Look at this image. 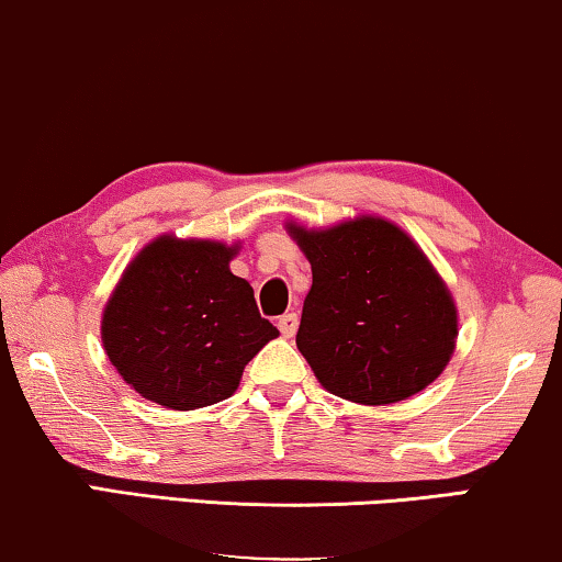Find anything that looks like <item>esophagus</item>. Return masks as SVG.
<instances>
[{"mask_svg":"<svg viewBox=\"0 0 562 562\" xmlns=\"http://www.w3.org/2000/svg\"><path fill=\"white\" fill-rule=\"evenodd\" d=\"M279 329L283 337H294L296 329H299V316L291 312V314H283L279 319Z\"/></svg>","mask_w":562,"mask_h":562,"instance_id":"obj_1","label":"esophagus"}]
</instances>
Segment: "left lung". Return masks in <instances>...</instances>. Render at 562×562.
Listing matches in <instances>:
<instances>
[{"mask_svg":"<svg viewBox=\"0 0 562 562\" xmlns=\"http://www.w3.org/2000/svg\"><path fill=\"white\" fill-rule=\"evenodd\" d=\"M312 263L296 347L331 395L387 405L420 393L457 347L451 291L401 227L362 215L327 231L289 223Z\"/></svg>","mask_w":562,"mask_h":562,"instance_id":"left-lung-1","label":"left lung"}]
</instances>
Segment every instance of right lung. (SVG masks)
<instances>
[{
  "label": "right lung",
  "mask_w": 562,
  "mask_h": 562,
  "mask_svg": "<svg viewBox=\"0 0 562 562\" xmlns=\"http://www.w3.org/2000/svg\"><path fill=\"white\" fill-rule=\"evenodd\" d=\"M238 246L159 235L126 266L103 308L101 339L119 375L172 411L221 403L279 329L231 271Z\"/></svg>",
  "instance_id": "obj_1"
}]
</instances>
